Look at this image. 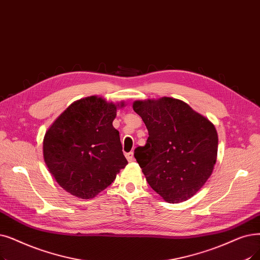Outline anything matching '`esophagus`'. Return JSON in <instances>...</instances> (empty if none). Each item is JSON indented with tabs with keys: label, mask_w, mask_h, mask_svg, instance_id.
I'll return each instance as SVG.
<instances>
[{
	"label": "esophagus",
	"mask_w": 260,
	"mask_h": 260,
	"mask_svg": "<svg viewBox=\"0 0 260 260\" xmlns=\"http://www.w3.org/2000/svg\"><path fill=\"white\" fill-rule=\"evenodd\" d=\"M126 158H127V160L129 161V162H133L134 160H135V158H134V153L133 152H129V153H126Z\"/></svg>",
	"instance_id": "obj_1"
}]
</instances>
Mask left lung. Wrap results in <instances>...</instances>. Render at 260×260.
<instances>
[{"mask_svg":"<svg viewBox=\"0 0 260 260\" xmlns=\"http://www.w3.org/2000/svg\"><path fill=\"white\" fill-rule=\"evenodd\" d=\"M149 131L135 158L146 182L168 203L192 198L212 174L218 155L213 124L183 101L164 96L135 101Z\"/></svg>","mask_w":260,"mask_h":260,"instance_id":"1","label":"left lung"}]
</instances>
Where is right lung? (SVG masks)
<instances>
[{"mask_svg":"<svg viewBox=\"0 0 260 260\" xmlns=\"http://www.w3.org/2000/svg\"><path fill=\"white\" fill-rule=\"evenodd\" d=\"M103 98L75 101L56 119L43 138V159L57 184L89 200L106 189L127 165L119 132L112 126L117 109Z\"/></svg>","mask_w":260,"mask_h":260,"instance_id":"1","label":"right lung"}]
</instances>
